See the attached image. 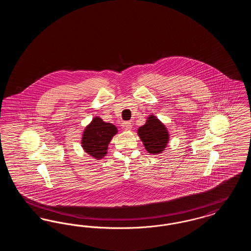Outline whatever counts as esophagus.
I'll list each match as a JSON object with an SVG mask.
<instances>
[{"mask_svg":"<svg viewBox=\"0 0 251 251\" xmlns=\"http://www.w3.org/2000/svg\"><path fill=\"white\" fill-rule=\"evenodd\" d=\"M121 126L124 130H131V124L130 122H123Z\"/></svg>","mask_w":251,"mask_h":251,"instance_id":"obj_1","label":"esophagus"}]
</instances>
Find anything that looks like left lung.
<instances>
[{"label":"left lung","instance_id":"8db88e82","mask_svg":"<svg viewBox=\"0 0 251 251\" xmlns=\"http://www.w3.org/2000/svg\"><path fill=\"white\" fill-rule=\"evenodd\" d=\"M137 134L151 154L162 153L169 141L167 127L153 115L148 117L146 123L137 130Z\"/></svg>","mask_w":251,"mask_h":251}]
</instances>
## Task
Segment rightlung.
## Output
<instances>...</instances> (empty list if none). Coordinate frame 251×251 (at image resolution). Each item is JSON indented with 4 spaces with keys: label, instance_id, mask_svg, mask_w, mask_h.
Returning <instances> with one entry per match:
<instances>
[{
    "label": "right lung",
    "instance_id": "add662e5",
    "mask_svg": "<svg viewBox=\"0 0 251 251\" xmlns=\"http://www.w3.org/2000/svg\"><path fill=\"white\" fill-rule=\"evenodd\" d=\"M117 133L115 125L95 117L84 128L81 144L87 154L100 160L107 154L108 145Z\"/></svg>",
    "mask_w": 251,
    "mask_h": 251
}]
</instances>
